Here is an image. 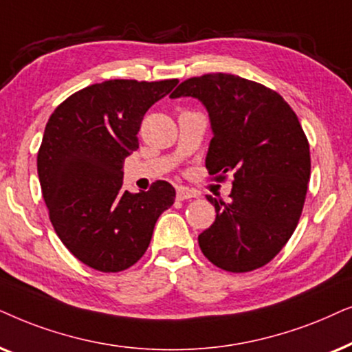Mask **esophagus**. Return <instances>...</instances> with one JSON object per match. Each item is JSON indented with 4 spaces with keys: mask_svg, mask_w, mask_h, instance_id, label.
<instances>
[{
    "mask_svg": "<svg viewBox=\"0 0 352 352\" xmlns=\"http://www.w3.org/2000/svg\"><path fill=\"white\" fill-rule=\"evenodd\" d=\"M196 196H198L196 191L185 188V186H179V188H177V199H179V201L191 199V198H196Z\"/></svg>",
    "mask_w": 352,
    "mask_h": 352,
    "instance_id": "34e87169",
    "label": "esophagus"
}]
</instances>
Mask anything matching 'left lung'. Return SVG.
Segmentation results:
<instances>
[{
  "label": "left lung",
  "instance_id": "8db88e82",
  "mask_svg": "<svg viewBox=\"0 0 352 352\" xmlns=\"http://www.w3.org/2000/svg\"><path fill=\"white\" fill-rule=\"evenodd\" d=\"M180 96L209 112L206 168L217 180L233 173L230 199L208 196L217 215L201 251L227 272L259 269L292 238L306 199L311 153L298 116L277 91L232 74L188 78L170 95Z\"/></svg>",
  "mask_w": 352,
  "mask_h": 352
}]
</instances>
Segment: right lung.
<instances>
[{
	"label": "right lung",
	"instance_id": "1",
	"mask_svg": "<svg viewBox=\"0 0 352 352\" xmlns=\"http://www.w3.org/2000/svg\"><path fill=\"white\" fill-rule=\"evenodd\" d=\"M177 83H95L60 102L46 124L36 167L50 220L91 269L120 272L140 261L159 215L173 204L175 190L164 180L140 193L122 190V167L138 149L146 111Z\"/></svg>",
	"mask_w": 352,
	"mask_h": 352
}]
</instances>
